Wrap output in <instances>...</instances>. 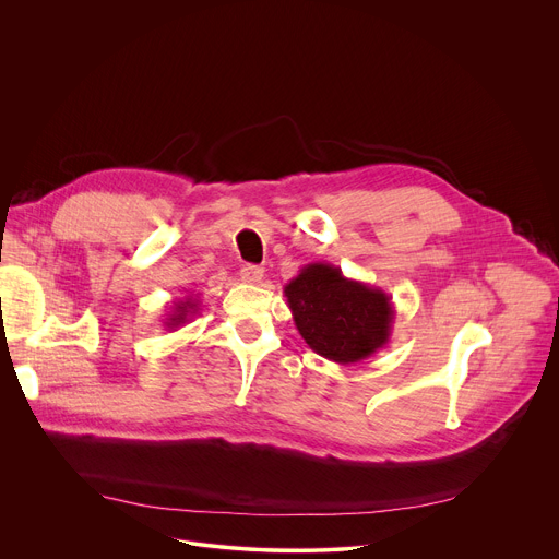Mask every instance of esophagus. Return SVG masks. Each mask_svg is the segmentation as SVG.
Masks as SVG:
<instances>
[{"label":"esophagus","mask_w":559,"mask_h":559,"mask_svg":"<svg viewBox=\"0 0 559 559\" xmlns=\"http://www.w3.org/2000/svg\"><path fill=\"white\" fill-rule=\"evenodd\" d=\"M263 276H265V270L259 267V265H246V267L241 270V278H243L246 283H250V285L261 283Z\"/></svg>","instance_id":"34e87169"}]
</instances>
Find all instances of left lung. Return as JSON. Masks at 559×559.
<instances>
[{
    "label": "left lung",
    "instance_id": "8db88e82",
    "mask_svg": "<svg viewBox=\"0 0 559 559\" xmlns=\"http://www.w3.org/2000/svg\"><path fill=\"white\" fill-rule=\"evenodd\" d=\"M283 294L302 341L332 362H360L386 347L391 338L395 318L391 296L347 278L332 263L305 265Z\"/></svg>",
    "mask_w": 559,
    "mask_h": 559
}]
</instances>
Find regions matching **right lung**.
<instances>
[{"label": "right lung", "instance_id": "1", "mask_svg": "<svg viewBox=\"0 0 559 559\" xmlns=\"http://www.w3.org/2000/svg\"><path fill=\"white\" fill-rule=\"evenodd\" d=\"M199 311V300L194 298V296H188V298H183V300H177L175 302V307H173V311L168 313V318H166V330H170V332H175L177 328H183L186 323H190L192 321V316Z\"/></svg>", "mask_w": 559, "mask_h": 559}]
</instances>
